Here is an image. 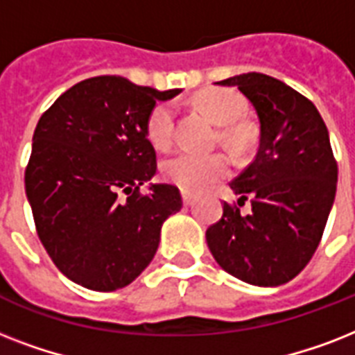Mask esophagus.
Returning a JSON list of instances; mask_svg holds the SVG:
<instances>
[{"instance_id": "1", "label": "esophagus", "mask_w": 355, "mask_h": 355, "mask_svg": "<svg viewBox=\"0 0 355 355\" xmlns=\"http://www.w3.org/2000/svg\"><path fill=\"white\" fill-rule=\"evenodd\" d=\"M182 202H184V206L193 205V195L188 193V191H182Z\"/></svg>"}]
</instances>
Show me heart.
I'll use <instances>...</instances> for the list:
<instances>
[{
	"label": "heart",
	"mask_w": 355,
	"mask_h": 355,
	"mask_svg": "<svg viewBox=\"0 0 355 355\" xmlns=\"http://www.w3.org/2000/svg\"><path fill=\"white\" fill-rule=\"evenodd\" d=\"M195 107L216 121L225 125L221 130V139L230 145L234 150H243L250 144V128L239 123L247 112V101L241 94L230 88H208L197 94L193 99ZM147 138L156 149L171 147L175 136V107L173 103L162 101L155 105L147 118ZM164 177L171 184L182 188L189 193H199L210 188L211 184L228 177L230 160L223 153L197 155V153H177L167 158L162 166Z\"/></svg>",
	"instance_id": "heart-1"
}]
</instances>
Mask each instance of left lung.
<instances>
[{"mask_svg": "<svg viewBox=\"0 0 355 355\" xmlns=\"http://www.w3.org/2000/svg\"><path fill=\"white\" fill-rule=\"evenodd\" d=\"M236 86L259 119L252 164L230 182L239 205L223 206V217L206 230L210 252L228 275L252 286L293 280L319 247L337 189V162L319 110L308 97L263 73L221 80Z\"/></svg>", "mask_w": 355, "mask_h": 355, "instance_id": "1", "label": "left lung"}]
</instances>
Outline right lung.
<instances>
[{"mask_svg":"<svg viewBox=\"0 0 355 355\" xmlns=\"http://www.w3.org/2000/svg\"><path fill=\"white\" fill-rule=\"evenodd\" d=\"M177 94L99 75L38 119L25 193L42 245L75 284L103 293L128 286L155 258L164 221L182 208L177 186L141 191L156 173L147 118Z\"/></svg>","mask_w":355,"mask_h":355,"instance_id":"right-lung-1","label":"right lung"}]
</instances>
